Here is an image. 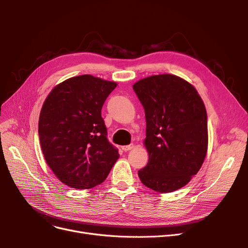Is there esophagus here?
<instances>
[{"mask_svg":"<svg viewBox=\"0 0 248 248\" xmlns=\"http://www.w3.org/2000/svg\"><path fill=\"white\" fill-rule=\"evenodd\" d=\"M133 148H134V144H131V145H127V146L122 147L123 151H124V152H127V151H129V150H132Z\"/></svg>","mask_w":248,"mask_h":248,"instance_id":"obj_1","label":"esophagus"}]
</instances>
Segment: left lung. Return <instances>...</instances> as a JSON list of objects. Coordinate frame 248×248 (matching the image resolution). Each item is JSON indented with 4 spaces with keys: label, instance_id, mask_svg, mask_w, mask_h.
Here are the masks:
<instances>
[{
    "label": "left lung",
    "instance_id": "1",
    "mask_svg": "<svg viewBox=\"0 0 248 248\" xmlns=\"http://www.w3.org/2000/svg\"><path fill=\"white\" fill-rule=\"evenodd\" d=\"M146 115L147 166L141 183L160 193L184 187L196 175L208 148L207 112L192 84L172 74L153 75L133 85Z\"/></svg>",
    "mask_w": 248,
    "mask_h": 248
}]
</instances>
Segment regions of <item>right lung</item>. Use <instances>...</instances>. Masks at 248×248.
<instances>
[{
	"label": "right lung",
	"mask_w": 248,
	"mask_h": 248,
	"mask_svg": "<svg viewBox=\"0 0 248 248\" xmlns=\"http://www.w3.org/2000/svg\"><path fill=\"white\" fill-rule=\"evenodd\" d=\"M115 87L113 81L84 74L58 84L45 99L39 140L46 163L65 185L93 188L119 159L101 117L103 103Z\"/></svg>",
	"instance_id": "1"
}]
</instances>
